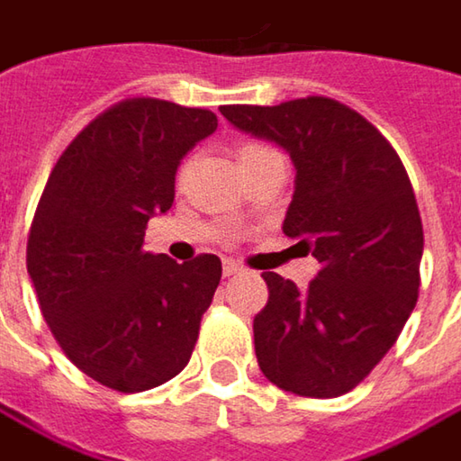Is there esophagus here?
Instances as JSON below:
<instances>
[{
    "label": "esophagus",
    "mask_w": 461,
    "mask_h": 461,
    "mask_svg": "<svg viewBox=\"0 0 461 461\" xmlns=\"http://www.w3.org/2000/svg\"><path fill=\"white\" fill-rule=\"evenodd\" d=\"M239 273H244V267H241L239 262H233V259H225V262H222V276H225V278H233V276H239Z\"/></svg>",
    "instance_id": "obj_1"
}]
</instances>
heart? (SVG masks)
I'll return each instance as SVG.
<instances>
[{"label": "heart", "instance_id": "obj_1", "mask_svg": "<svg viewBox=\"0 0 461 461\" xmlns=\"http://www.w3.org/2000/svg\"><path fill=\"white\" fill-rule=\"evenodd\" d=\"M276 151L267 147H262V144H244V147H239V165H249V162H257V159H265V157H273Z\"/></svg>", "mask_w": 461, "mask_h": 461}]
</instances>
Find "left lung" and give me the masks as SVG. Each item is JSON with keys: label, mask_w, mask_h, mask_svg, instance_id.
I'll use <instances>...</instances> for the list:
<instances>
[{"label": "left lung", "mask_w": 461, "mask_h": 461, "mask_svg": "<svg viewBox=\"0 0 461 461\" xmlns=\"http://www.w3.org/2000/svg\"><path fill=\"white\" fill-rule=\"evenodd\" d=\"M220 113L291 157L283 233L320 262L304 291L262 273L270 299L254 317L259 370L296 396H341L396 344L417 304L422 220L410 176L378 128L325 96Z\"/></svg>", "instance_id": "1"}]
</instances>
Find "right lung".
I'll return each instance as SVG.
<instances>
[{
    "instance_id": "1",
    "label": "right lung",
    "mask_w": 461,
    "mask_h": 461,
    "mask_svg": "<svg viewBox=\"0 0 461 461\" xmlns=\"http://www.w3.org/2000/svg\"><path fill=\"white\" fill-rule=\"evenodd\" d=\"M217 128L210 110L125 99L62 151L28 236V276L70 362L139 393L191 359L222 265L144 251L147 222L176 199L181 159Z\"/></svg>"
}]
</instances>
